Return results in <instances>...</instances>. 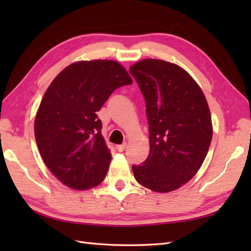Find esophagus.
<instances>
[{"label":"esophagus","mask_w":251,"mask_h":251,"mask_svg":"<svg viewBox=\"0 0 251 251\" xmlns=\"http://www.w3.org/2000/svg\"><path fill=\"white\" fill-rule=\"evenodd\" d=\"M126 147H127L126 143H123V145H121V146H116V150L119 152H123V151H125Z\"/></svg>","instance_id":"34e87169"}]
</instances>
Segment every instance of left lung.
Returning <instances> with one entry per match:
<instances>
[{"instance_id":"1","label":"left lung","mask_w":251,"mask_h":251,"mask_svg":"<svg viewBox=\"0 0 251 251\" xmlns=\"http://www.w3.org/2000/svg\"><path fill=\"white\" fill-rule=\"evenodd\" d=\"M146 100L150 153L132 165L136 180L154 192L177 190L199 172L212 138L209 106L182 68L143 59L129 68Z\"/></svg>"}]
</instances>
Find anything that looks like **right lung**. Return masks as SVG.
Instances as JSON below:
<instances>
[{
    "label": "right lung",
    "mask_w": 251,
    "mask_h": 251,
    "mask_svg": "<svg viewBox=\"0 0 251 251\" xmlns=\"http://www.w3.org/2000/svg\"><path fill=\"white\" fill-rule=\"evenodd\" d=\"M132 84L113 60L78 61L47 88L34 121L37 148L55 177L74 190H88L105 178L111 152L97 112L116 88Z\"/></svg>",
    "instance_id": "right-lung-1"
}]
</instances>
